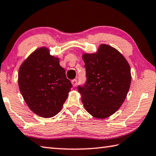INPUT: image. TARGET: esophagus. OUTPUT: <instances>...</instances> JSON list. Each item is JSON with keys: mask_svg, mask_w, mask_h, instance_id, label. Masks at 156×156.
Returning a JSON list of instances; mask_svg holds the SVG:
<instances>
[{"mask_svg": "<svg viewBox=\"0 0 156 156\" xmlns=\"http://www.w3.org/2000/svg\"><path fill=\"white\" fill-rule=\"evenodd\" d=\"M77 80H76V79H74V80H73L72 81V85H73V87H76V85H77Z\"/></svg>", "mask_w": 156, "mask_h": 156, "instance_id": "1", "label": "esophagus"}]
</instances>
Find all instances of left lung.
<instances>
[{
	"mask_svg": "<svg viewBox=\"0 0 156 156\" xmlns=\"http://www.w3.org/2000/svg\"><path fill=\"white\" fill-rule=\"evenodd\" d=\"M87 83L78 87L84 108L97 119L117 112L125 101L131 84V69L126 58L107 44L95 53H83Z\"/></svg>",
	"mask_w": 156,
	"mask_h": 156,
	"instance_id": "obj_1",
	"label": "left lung"
}]
</instances>
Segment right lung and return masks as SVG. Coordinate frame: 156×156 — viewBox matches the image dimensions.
<instances>
[{"label": "right lung", "mask_w": 156, "mask_h": 156, "mask_svg": "<svg viewBox=\"0 0 156 156\" xmlns=\"http://www.w3.org/2000/svg\"><path fill=\"white\" fill-rule=\"evenodd\" d=\"M18 86L29 108L39 117L50 118L61 111L72 84L59 58L44 46L35 50L22 63Z\"/></svg>", "instance_id": "obj_1"}]
</instances>
